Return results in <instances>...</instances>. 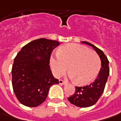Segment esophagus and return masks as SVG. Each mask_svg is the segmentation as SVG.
<instances>
[{
  "label": "esophagus",
  "mask_w": 121,
  "mask_h": 121,
  "mask_svg": "<svg viewBox=\"0 0 121 121\" xmlns=\"http://www.w3.org/2000/svg\"><path fill=\"white\" fill-rule=\"evenodd\" d=\"M59 83H60V85H65L66 83V82L64 81H63L62 79H60V80H59Z\"/></svg>",
  "instance_id": "esophagus-1"
}]
</instances>
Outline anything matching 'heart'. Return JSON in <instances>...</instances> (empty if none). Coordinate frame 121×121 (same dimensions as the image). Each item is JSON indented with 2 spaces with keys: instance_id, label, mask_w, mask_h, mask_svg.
I'll list each match as a JSON object with an SVG mask.
<instances>
[{
  "instance_id": "heart-1",
  "label": "heart",
  "mask_w": 121,
  "mask_h": 121,
  "mask_svg": "<svg viewBox=\"0 0 121 121\" xmlns=\"http://www.w3.org/2000/svg\"><path fill=\"white\" fill-rule=\"evenodd\" d=\"M49 64L57 77L64 74L68 66L69 77L74 79L76 85H84L97 76L101 60L95 51L82 45L70 43L60 47L58 53L51 56Z\"/></svg>"
}]
</instances>
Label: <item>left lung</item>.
Wrapping results in <instances>:
<instances>
[{
	"label": "left lung",
	"instance_id": "8db88e82",
	"mask_svg": "<svg viewBox=\"0 0 121 121\" xmlns=\"http://www.w3.org/2000/svg\"><path fill=\"white\" fill-rule=\"evenodd\" d=\"M82 43L91 46L100 57L102 67L97 78L92 83L84 87H75L74 93L68 97V101L80 108H87L94 105L102 95L106 86V83L109 76V61L102 51L91 43L82 41Z\"/></svg>",
	"mask_w": 121,
	"mask_h": 121
}]
</instances>
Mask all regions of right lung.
<instances>
[{
  "label": "right lung",
  "mask_w": 121,
  "mask_h": 121,
  "mask_svg": "<svg viewBox=\"0 0 121 121\" xmlns=\"http://www.w3.org/2000/svg\"><path fill=\"white\" fill-rule=\"evenodd\" d=\"M60 43L39 39L22 48L14 59L12 67V85L19 102L28 107L43 103L51 85L58 84L49 66L53 50Z\"/></svg>",
  "instance_id": "right-lung-1"
}]
</instances>
